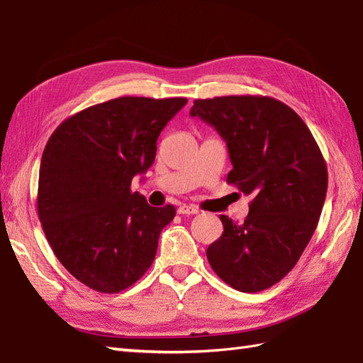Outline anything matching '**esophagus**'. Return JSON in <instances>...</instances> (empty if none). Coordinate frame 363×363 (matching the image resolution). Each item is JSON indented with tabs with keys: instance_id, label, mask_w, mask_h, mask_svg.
<instances>
[{
	"instance_id": "obj_1",
	"label": "esophagus",
	"mask_w": 363,
	"mask_h": 363,
	"mask_svg": "<svg viewBox=\"0 0 363 363\" xmlns=\"http://www.w3.org/2000/svg\"><path fill=\"white\" fill-rule=\"evenodd\" d=\"M177 213L179 214H197L199 213V208H196L194 205H180L179 209H177Z\"/></svg>"
}]
</instances>
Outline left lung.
<instances>
[{
  "label": "left lung",
  "instance_id": "left-lung-1",
  "mask_svg": "<svg viewBox=\"0 0 363 363\" xmlns=\"http://www.w3.org/2000/svg\"><path fill=\"white\" fill-rule=\"evenodd\" d=\"M191 116L227 141V183L252 196L244 223L220 216L223 233L208 247V262L236 291L261 292L295 267L317 228L326 161L304 121L269 96L196 99Z\"/></svg>",
  "mask_w": 363,
  "mask_h": 363
}]
</instances>
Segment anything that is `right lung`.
<instances>
[{
    "mask_svg": "<svg viewBox=\"0 0 363 363\" xmlns=\"http://www.w3.org/2000/svg\"><path fill=\"white\" fill-rule=\"evenodd\" d=\"M186 98L124 96L67 118L48 140L37 209L54 255L96 292L135 284L155 259L175 208L150 206L130 184L157 154L160 132Z\"/></svg>",
    "mask_w": 363,
    "mask_h": 363,
    "instance_id": "1",
    "label": "right lung"
}]
</instances>
